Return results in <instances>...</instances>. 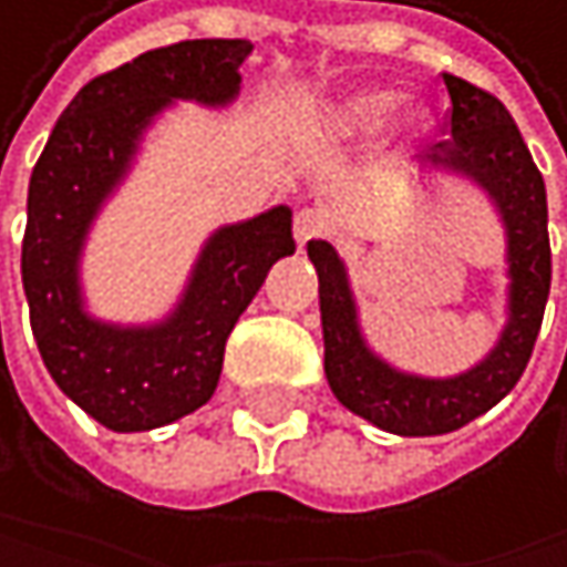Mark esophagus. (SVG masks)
Returning a JSON list of instances; mask_svg holds the SVG:
<instances>
[{
	"label": "esophagus",
	"instance_id": "1",
	"mask_svg": "<svg viewBox=\"0 0 567 567\" xmlns=\"http://www.w3.org/2000/svg\"><path fill=\"white\" fill-rule=\"evenodd\" d=\"M326 230H330V220H326L322 210L306 207V210L296 214V241H299V248H306L309 241H319Z\"/></svg>",
	"mask_w": 567,
	"mask_h": 567
}]
</instances>
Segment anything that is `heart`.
<instances>
[{
  "instance_id": "obj_1",
  "label": "heart",
  "mask_w": 567,
  "mask_h": 567,
  "mask_svg": "<svg viewBox=\"0 0 567 567\" xmlns=\"http://www.w3.org/2000/svg\"><path fill=\"white\" fill-rule=\"evenodd\" d=\"M398 94L384 91V87H367V91H353L333 104H326L319 112V132L330 142H360L367 135L381 132L394 112H398ZM429 122L425 115H408V128L422 132Z\"/></svg>"
}]
</instances>
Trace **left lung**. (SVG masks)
<instances>
[{
    "instance_id": "left-lung-1",
    "label": "left lung",
    "mask_w": 567,
    "mask_h": 567,
    "mask_svg": "<svg viewBox=\"0 0 567 567\" xmlns=\"http://www.w3.org/2000/svg\"><path fill=\"white\" fill-rule=\"evenodd\" d=\"M442 81L452 97L449 138L435 142L422 163L463 173L483 186L507 227V326L496 347L466 374H404L367 347L337 248L330 241H309V261L319 275L326 381L343 408L394 435H445L504 401L530 360L551 292L548 193L511 112L463 78L442 74Z\"/></svg>"
}]
</instances>
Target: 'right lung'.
<instances>
[{"instance_id":"1","label":"right lung","mask_w":567,"mask_h":567,"mask_svg":"<svg viewBox=\"0 0 567 567\" xmlns=\"http://www.w3.org/2000/svg\"><path fill=\"white\" fill-rule=\"evenodd\" d=\"M248 40H183L87 81L63 107L30 176L23 289L56 388L112 432H148L210 401L237 316L268 268L296 251L292 210L271 207L207 237L176 309L148 326L84 309L87 230L132 169L142 132L173 101L224 107L241 91Z\"/></svg>"}]
</instances>
